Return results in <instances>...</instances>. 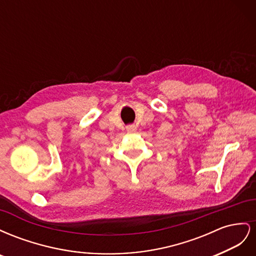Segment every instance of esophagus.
<instances>
[{"label":"esophagus","instance_id":"obj_1","mask_svg":"<svg viewBox=\"0 0 256 256\" xmlns=\"http://www.w3.org/2000/svg\"><path fill=\"white\" fill-rule=\"evenodd\" d=\"M126 129H127L128 132H136V126L134 125V124H130V125H128L126 127Z\"/></svg>","mask_w":256,"mask_h":256}]
</instances>
